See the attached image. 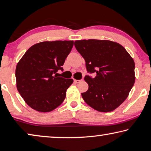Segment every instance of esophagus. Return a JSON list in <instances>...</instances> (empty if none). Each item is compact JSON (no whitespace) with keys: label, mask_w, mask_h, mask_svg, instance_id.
I'll return each instance as SVG.
<instances>
[{"label":"esophagus","mask_w":151,"mask_h":151,"mask_svg":"<svg viewBox=\"0 0 151 151\" xmlns=\"http://www.w3.org/2000/svg\"><path fill=\"white\" fill-rule=\"evenodd\" d=\"M73 81H74V82H75L76 83H80V82H81V80H74Z\"/></svg>","instance_id":"obj_1"}]
</instances>
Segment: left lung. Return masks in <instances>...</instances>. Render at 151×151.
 Masks as SVG:
<instances>
[{"label":"left lung","mask_w":151,"mask_h":151,"mask_svg":"<svg viewBox=\"0 0 151 151\" xmlns=\"http://www.w3.org/2000/svg\"><path fill=\"white\" fill-rule=\"evenodd\" d=\"M74 45L86 61L88 90L81 93L87 104L100 112L115 110L128 97L135 81L134 62L125 47L106 40H81Z\"/></svg>","instance_id":"obj_1"}]
</instances>
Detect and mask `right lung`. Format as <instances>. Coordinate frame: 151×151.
<instances>
[{"instance_id":"obj_1","label":"right lung","mask_w":151,"mask_h":151,"mask_svg":"<svg viewBox=\"0 0 151 151\" xmlns=\"http://www.w3.org/2000/svg\"><path fill=\"white\" fill-rule=\"evenodd\" d=\"M73 41L42 42L31 46L17 63L16 80L25 102L39 112H50L62 104L72 79L58 77Z\"/></svg>"}]
</instances>
